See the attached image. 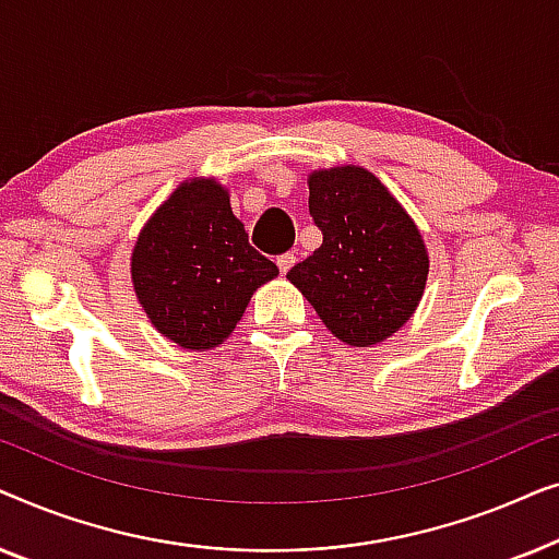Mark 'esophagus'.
Returning a JSON list of instances; mask_svg holds the SVG:
<instances>
[{
    "instance_id": "34e87169",
    "label": "esophagus",
    "mask_w": 559,
    "mask_h": 559,
    "mask_svg": "<svg viewBox=\"0 0 559 559\" xmlns=\"http://www.w3.org/2000/svg\"><path fill=\"white\" fill-rule=\"evenodd\" d=\"M277 266H280L282 274H287V272L295 266V254H282V257H277Z\"/></svg>"
}]
</instances>
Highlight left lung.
I'll return each instance as SVG.
<instances>
[{
  "label": "left lung",
  "instance_id": "left-lung-1",
  "mask_svg": "<svg viewBox=\"0 0 559 559\" xmlns=\"http://www.w3.org/2000/svg\"><path fill=\"white\" fill-rule=\"evenodd\" d=\"M310 216L323 243L287 272L328 331L369 348L412 318L430 259L423 236L377 175L356 165L308 178Z\"/></svg>",
  "mask_w": 559,
  "mask_h": 559
}]
</instances>
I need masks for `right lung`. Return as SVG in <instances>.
Here are the masks:
<instances>
[{
    "instance_id": "obj_1",
    "label": "right lung",
    "mask_w": 559,
    "mask_h": 559,
    "mask_svg": "<svg viewBox=\"0 0 559 559\" xmlns=\"http://www.w3.org/2000/svg\"><path fill=\"white\" fill-rule=\"evenodd\" d=\"M280 274L249 243L226 188L188 180L152 213L132 251L140 305L165 338L190 350L234 333L257 287Z\"/></svg>"
}]
</instances>
